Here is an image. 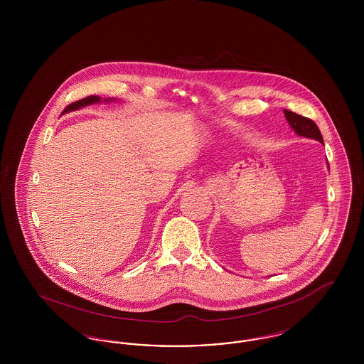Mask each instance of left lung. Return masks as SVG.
Listing matches in <instances>:
<instances>
[{
	"label": "left lung",
	"mask_w": 364,
	"mask_h": 364,
	"mask_svg": "<svg viewBox=\"0 0 364 364\" xmlns=\"http://www.w3.org/2000/svg\"><path fill=\"white\" fill-rule=\"evenodd\" d=\"M284 114H285L287 122H289V127L292 128V131H294L296 135L303 136V138L314 139V140H318L319 143L323 144V138H322L321 131H319V128L315 122L310 120V119H307V117L296 114L291 110H287V109H284Z\"/></svg>",
	"instance_id": "left-lung-1"
}]
</instances>
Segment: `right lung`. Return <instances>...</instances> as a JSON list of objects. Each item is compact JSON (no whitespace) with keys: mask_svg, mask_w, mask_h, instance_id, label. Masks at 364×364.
I'll list each match as a JSON object with an SVG mask.
<instances>
[{"mask_svg":"<svg viewBox=\"0 0 364 364\" xmlns=\"http://www.w3.org/2000/svg\"><path fill=\"white\" fill-rule=\"evenodd\" d=\"M114 101H117V100H114V98H106V100H102L101 97L90 95V97L83 98V100H80V101H77V102L68 105V106L63 110V114L70 113V112H75V110H79V109L86 107V106H90V105L101 104V102H106V104H107V102H114Z\"/></svg>","mask_w":364,"mask_h":364,"instance_id":"add662e5","label":"right lung"}]
</instances>
